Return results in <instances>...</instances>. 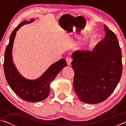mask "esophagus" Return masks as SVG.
Listing matches in <instances>:
<instances>
[{"mask_svg": "<svg viewBox=\"0 0 126 126\" xmlns=\"http://www.w3.org/2000/svg\"><path fill=\"white\" fill-rule=\"evenodd\" d=\"M65 61H66V62H67V64L68 65H71V62H72V58H71V57H67V58L65 59Z\"/></svg>", "mask_w": 126, "mask_h": 126, "instance_id": "esophagus-1", "label": "esophagus"}]
</instances>
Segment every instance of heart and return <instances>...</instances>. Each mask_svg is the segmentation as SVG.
Wrapping results in <instances>:
<instances>
[{
  "instance_id": "1",
  "label": "heart",
  "mask_w": 126,
  "mask_h": 126,
  "mask_svg": "<svg viewBox=\"0 0 126 126\" xmlns=\"http://www.w3.org/2000/svg\"><path fill=\"white\" fill-rule=\"evenodd\" d=\"M97 40V35H93L92 36H91V39H90V45L93 46L94 44V43L96 42Z\"/></svg>"
}]
</instances>
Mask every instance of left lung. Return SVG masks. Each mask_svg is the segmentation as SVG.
<instances>
[{
    "label": "left lung",
    "mask_w": 126,
    "mask_h": 126,
    "mask_svg": "<svg viewBox=\"0 0 126 126\" xmlns=\"http://www.w3.org/2000/svg\"><path fill=\"white\" fill-rule=\"evenodd\" d=\"M105 37L92 51L72 54L74 88L81 101L99 103L111 94L122 73V52L115 34L104 25Z\"/></svg>",
    "instance_id": "1"
}]
</instances>
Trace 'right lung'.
<instances>
[{"label": "right lung", "mask_w": 126, "mask_h": 126, "mask_svg": "<svg viewBox=\"0 0 126 126\" xmlns=\"http://www.w3.org/2000/svg\"><path fill=\"white\" fill-rule=\"evenodd\" d=\"M25 20L19 24L10 35L9 42L4 54V71L8 84L14 92L21 98L29 102H37L45 99L50 93V84L61 70L67 66L65 59L53 64L43 74L35 80L25 78L17 71L12 59V49L16 32L25 24L33 22Z\"/></svg>", "instance_id": "obj_1"}]
</instances>
